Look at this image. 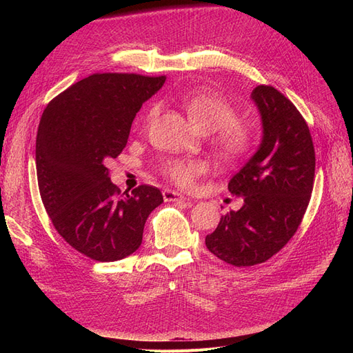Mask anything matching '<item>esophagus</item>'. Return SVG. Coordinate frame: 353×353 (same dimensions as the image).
I'll list each match as a JSON object with an SVG mask.
<instances>
[{
  "mask_svg": "<svg viewBox=\"0 0 353 353\" xmlns=\"http://www.w3.org/2000/svg\"><path fill=\"white\" fill-rule=\"evenodd\" d=\"M163 200L165 201H183V200H185V197H183L179 193H176V191L163 190Z\"/></svg>",
  "mask_w": 353,
  "mask_h": 353,
  "instance_id": "1",
  "label": "esophagus"
}]
</instances>
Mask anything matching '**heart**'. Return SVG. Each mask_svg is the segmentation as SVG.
I'll return each instance as SVG.
<instances>
[{"instance_id": "heart-1", "label": "heart", "mask_w": 353, "mask_h": 353, "mask_svg": "<svg viewBox=\"0 0 353 353\" xmlns=\"http://www.w3.org/2000/svg\"><path fill=\"white\" fill-rule=\"evenodd\" d=\"M190 119L205 132L216 134V140L223 152L239 156L250 144V131L237 119L232 104L221 95L210 91H196L183 100ZM157 113L153 108L147 114V122ZM206 170V165L199 159H168L162 163V172L174 184L190 188Z\"/></svg>"}]
</instances>
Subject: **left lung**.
<instances>
[{"mask_svg": "<svg viewBox=\"0 0 353 353\" xmlns=\"http://www.w3.org/2000/svg\"><path fill=\"white\" fill-rule=\"evenodd\" d=\"M250 99L262 138L228 183L243 206L222 216L205 240L209 252L234 266L262 263L284 248L301 225L315 175L311 132L294 104L266 85L256 87Z\"/></svg>", "mask_w": 353, "mask_h": 353, "instance_id": "8db88e82", "label": "left lung"}]
</instances>
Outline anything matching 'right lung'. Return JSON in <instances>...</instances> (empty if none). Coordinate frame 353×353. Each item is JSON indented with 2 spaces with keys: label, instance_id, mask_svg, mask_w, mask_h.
Segmentation results:
<instances>
[{
  "label": "right lung",
  "instance_id": "1",
  "mask_svg": "<svg viewBox=\"0 0 353 353\" xmlns=\"http://www.w3.org/2000/svg\"><path fill=\"white\" fill-rule=\"evenodd\" d=\"M165 79L91 74L41 116L35 159L42 203L60 236L94 261H121L138 250L148 215L163 203L152 185L122 194L105 162L122 153L135 114Z\"/></svg>",
  "mask_w": 353,
  "mask_h": 353
}]
</instances>
